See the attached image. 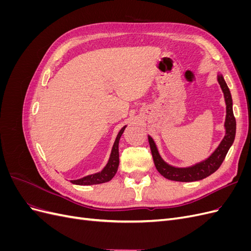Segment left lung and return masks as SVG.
I'll return each mask as SVG.
<instances>
[{"label":"left lung","instance_id":"1","mask_svg":"<svg viewBox=\"0 0 251 251\" xmlns=\"http://www.w3.org/2000/svg\"><path fill=\"white\" fill-rule=\"evenodd\" d=\"M217 78L220 87H221L223 91L226 104V117L224 123L225 135L218 148L212 151V154L208 158L192 166H187V168H176V166H173L163 160L160 154H159L154 139L150 135L148 136L155 166L157 171L164 178L180 182H193L206 178L220 168V165L222 164L225 159L227 151H228V150L232 146L235 137V127H237L235 126L237 125H235V118L233 116L232 111V98L223 75L221 73H218Z\"/></svg>","mask_w":251,"mask_h":251}]
</instances>
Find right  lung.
<instances>
[{"instance_id": "1", "label": "right lung", "mask_w": 251, "mask_h": 251, "mask_svg": "<svg viewBox=\"0 0 251 251\" xmlns=\"http://www.w3.org/2000/svg\"><path fill=\"white\" fill-rule=\"evenodd\" d=\"M126 126L124 127H121V130L118 132L116 139L114 141L113 148L111 151V155L109 158L108 163L105 164L104 168L98 173L92 174V175H88L86 177H82L77 180H71L72 183L77 184V185H93V184H100L104 183V182L110 181L118 170V165H119V151H118V144L121 135H123L125 128Z\"/></svg>"}]
</instances>
